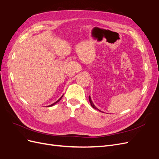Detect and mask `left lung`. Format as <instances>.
<instances>
[{"mask_svg":"<svg viewBox=\"0 0 159 159\" xmlns=\"http://www.w3.org/2000/svg\"><path fill=\"white\" fill-rule=\"evenodd\" d=\"M89 102H90V103H91V106H92V107L93 108H94V109H97V110H98V111H101L100 110H99L97 107H96L95 106V105L93 103V102H92V101H91V98H90V96H89Z\"/></svg>","mask_w":159,"mask_h":159,"instance_id":"1","label":"left lung"}]
</instances>
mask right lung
I'll return each mask as SVG.
<instances>
[{"label": "right lung", "mask_w": 159, "mask_h": 159, "mask_svg": "<svg viewBox=\"0 0 159 159\" xmlns=\"http://www.w3.org/2000/svg\"><path fill=\"white\" fill-rule=\"evenodd\" d=\"M62 97H63V96H61V98H60V99H58V100H57V102H55V103H53V104H52V105H49V106H53V105H54V104H56V103H57V102H59V101H60V99H61V98H62Z\"/></svg>", "instance_id": "obj_1"}]
</instances>
